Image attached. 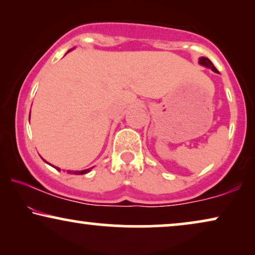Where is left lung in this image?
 I'll return each mask as SVG.
<instances>
[{
  "instance_id": "obj_1",
  "label": "left lung",
  "mask_w": 255,
  "mask_h": 255,
  "mask_svg": "<svg viewBox=\"0 0 255 255\" xmlns=\"http://www.w3.org/2000/svg\"><path fill=\"white\" fill-rule=\"evenodd\" d=\"M200 64H201L202 66H205V67H209V68H211L212 71L216 72V73H218L217 68L215 67L214 64H212V62H211L210 60H209L208 58H205V57H202V58H200Z\"/></svg>"
}]
</instances>
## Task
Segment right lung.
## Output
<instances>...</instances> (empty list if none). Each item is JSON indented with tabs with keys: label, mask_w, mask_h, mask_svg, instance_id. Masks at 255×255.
<instances>
[{
	"label": "right lung",
	"mask_w": 255,
	"mask_h": 255,
	"mask_svg": "<svg viewBox=\"0 0 255 255\" xmlns=\"http://www.w3.org/2000/svg\"><path fill=\"white\" fill-rule=\"evenodd\" d=\"M55 168H57V167H55ZM57 169H59V168H57ZM90 169H85V170H67V173H69V174H75V175H82V174H86V173H88Z\"/></svg>",
	"instance_id": "1"
}]
</instances>
